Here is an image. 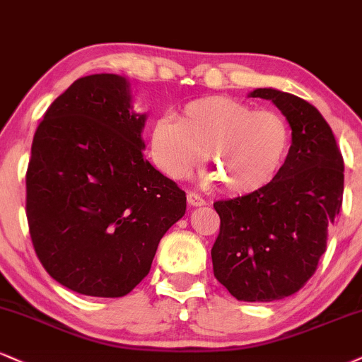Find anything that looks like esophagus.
Segmentation results:
<instances>
[{"instance_id":"obj_1","label":"esophagus","mask_w":362,"mask_h":362,"mask_svg":"<svg viewBox=\"0 0 362 362\" xmlns=\"http://www.w3.org/2000/svg\"><path fill=\"white\" fill-rule=\"evenodd\" d=\"M187 202L190 204V206H204L206 204V199L202 197V195H199L197 192H189L187 194Z\"/></svg>"}]
</instances>
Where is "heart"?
Wrapping results in <instances>:
<instances>
[{"instance_id":"heart-1","label":"heart","mask_w":362,"mask_h":362,"mask_svg":"<svg viewBox=\"0 0 362 362\" xmlns=\"http://www.w3.org/2000/svg\"><path fill=\"white\" fill-rule=\"evenodd\" d=\"M291 143L286 119L275 111H256L247 103L211 95L187 103L178 121L155 119L150 155L170 178H185L211 160V175L234 195L272 184L285 163Z\"/></svg>"}]
</instances>
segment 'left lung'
<instances>
[{
    "instance_id": "left-lung-1",
    "label": "left lung",
    "mask_w": 362,
    "mask_h": 362,
    "mask_svg": "<svg viewBox=\"0 0 362 362\" xmlns=\"http://www.w3.org/2000/svg\"><path fill=\"white\" fill-rule=\"evenodd\" d=\"M288 119L291 146L280 173L258 192L217 200L221 228L212 246L214 276L245 302L290 297L310 280L337 221L344 158L324 116L297 95L256 89Z\"/></svg>"
}]
</instances>
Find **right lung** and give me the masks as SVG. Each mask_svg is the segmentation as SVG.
Returning a JSON list of instances; mask_svg holds the SVG:
<instances>
[{"label":"right lung","mask_w":362,"mask_h":362,"mask_svg":"<svg viewBox=\"0 0 362 362\" xmlns=\"http://www.w3.org/2000/svg\"><path fill=\"white\" fill-rule=\"evenodd\" d=\"M145 115L115 74L77 79L43 115L27 168V219L47 273L89 297H124L148 275L187 197L143 155Z\"/></svg>","instance_id":"add662e5"}]
</instances>
